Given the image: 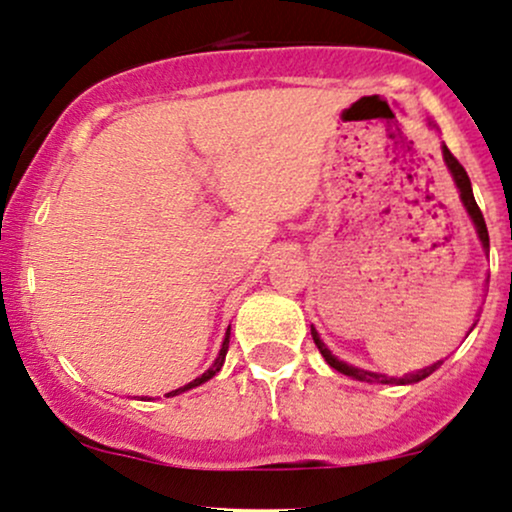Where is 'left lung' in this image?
I'll list each match as a JSON object with an SVG mask.
<instances>
[{
  "label": "left lung",
  "instance_id": "8db88e82",
  "mask_svg": "<svg viewBox=\"0 0 512 512\" xmlns=\"http://www.w3.org/2000/svg\"><path fill=\"white\" fill-rule=\"evenodd\" d=\"M442 155H444L446 170L451 172V179H454V184H456V189H458V196H461V203H463V208H465V212H468L470 222L475 224V231H477V238H480V243H482V250L487 252V257H489V231H487V224H484V217H482L480 208H477V203H475V196H472V186H470L468 172L463 170V165L458 163V160L454 158V155H451V151H449V148H446L444 144H442ZM472 328H475V323H472ZM472 328H470V331H472ZM312 338H314V342H316V347H319L321 357L328 361V366L335 368V371H340L342 375H349V378H354V380H361V383H380V385H411V383H418V380L428 378V375H432V373L437 371L439 366H442V361H435V364H432V366H425V368H420V371H416V373H404V375H401V378H397V375L373 373V371H366V368L352 366V364H347V361H342V359L335 357V354L331 352V349L326 347V342L321 340V335H319V331H316L314 326H312Z\"/></svg>",
  "mask_w": 512,
  "mask_h": 512
}]
</instances>
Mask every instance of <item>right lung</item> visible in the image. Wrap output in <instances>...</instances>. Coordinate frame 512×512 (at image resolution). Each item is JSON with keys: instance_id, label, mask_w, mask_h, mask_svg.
Listing matches in <instances>:
<instances>
[{"instance_id": "obj_1", "label": "right lung", "mask_w": 512, "mask_h": 512, "mask_svg": "<svg viewBox=\"0 0 512 512\" xmlns=\"http://www.w3.org/2000/svg\"><path fill=\"white\" fill-rule=\"evenodd\" d=\"M229 338H231V326L226 328V335H224V342H222V347H219V354H217V359L212 361V366L208 368V371H205L203 375H198L196 380H191L189 385H184V387H179V390H172V392H167L165 397H177V394H181V392H186V390H193V387H198V385H203V383H208L210 378H215V375L219 373V368L224 366V359H226V352H229Z\"/></svg>"}]
</instances>
